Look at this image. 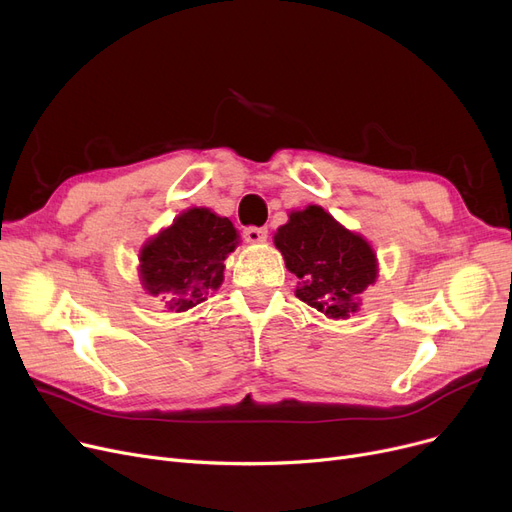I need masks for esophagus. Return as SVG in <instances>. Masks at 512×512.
Segmentation results:
<instances>
[{
  "instance_id": "1",
  "label": "esophagus",
  "mask_w": 512,
  "mask_h": 512,
  "mask_svg": "<svg viewBox=\"0 0 512 512\" xmlns=\"http://www.w3.org/2000/svg\"><path fill=\"white\" fill-rule=\"evenodd\" d=\"M244 240L251 242V244H257V242H263L265 238H268V228H255V226H249L244 228Z\"/></svg>"
}]
</instances>
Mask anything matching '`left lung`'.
I'll use <instances>...</instances> for the list:
<instances>
[{
  "label": "left lung",
  "mask_w": 512,
  "mask_h": 512,
  "mask_svg": "<svg viewBox=\"0 0 512 512\" xmlns=\"http://www.w3.org/2000/svg\"><path fill=\"white\" fill-rule=\"evenodd\" d=\"M288 272L301 286L295 295L328 318H349L358 311V295L376 280V255L370 244L322 207L295 211L274 236Z\"/></svg>",
  "instance_id": "1"
}]
</instances>
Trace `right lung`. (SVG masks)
I'll return each instance as SVG.
<instances>
[{
  "label": "right lung",
  "mask_w": 512,
  "mask_h": 512,
  "mask_svg": "<svg viewBox=\"0 0 512 512\" xmlns=\"http://www.w3.org/2000/svg\"><path fill=\"white\" fill-rule=\"evenodd\" d=\"M236 249L228 217L188 209L140 251V276L150 295L167 293L171 311L203 303L224 282V261Z\"/></svg>",
  "instance_id": "1"
}]
</instances>
